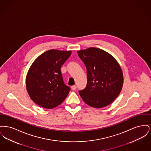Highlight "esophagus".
<instances>
[{
	"instance_id": "1",
	"label": "esophagus",
	"mask_w": 151,
	"mask_h": 151,
	"mask_svg": "<svg viewBox=\"0 0 151 151\" xmlns=\"http://www.w3.org/2000/svg\"><path fill=\"white\" fill-rule=\"evenodd\" d=\"M76 88H77V86H71V89H72V90H76Z\"/></svg>"
}]
</instances>
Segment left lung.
<instances>
[{
	"label": "left lung",
	"instance_id": "obj_1",
	"mask_svg": "<svg viewBox=\"0 0 151 151\" xmlns=\"http://www.w3.org/2000/svg\"><path fill=\"white\" fill-rule=\"evenodd\" d=\"M86 68L87 84L79 93L87 105L93 108L105 107L118 96L123 77L115 58L105 51L90 47L78 51Z\"/></svg>",
	"mask_w": 151,
	"mask_h": 151
}]
</instances>
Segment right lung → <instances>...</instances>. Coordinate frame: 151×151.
Wrapping results in <instances>:
<instances>
[{
    "instance_id": "1",
    "label": "right lung",
    "mask_w": 151,
    "mask_h": 151,
    "mask_svg": "<svg viewBox=\"0 0 151 151\" xmlns=\"http://www.w3.org/2000/svg\"><path fill=\"white\" fill-rule=\"evenodd\" d=\"M71 54V51L52 49L40 55L31 65L26 86L30 99L36 104L52 109L67 97L71 89L65 84L60 68Z\"/></svg>"
}]
</instances>
